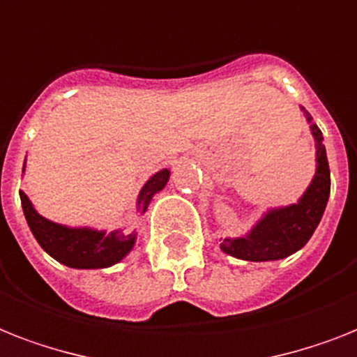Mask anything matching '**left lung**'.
<instances>
[{"instance_id":"1","label":"left lung","mask_w":357,"mask_h":357,"mask_svg":"<svg viewBox=\"0 0 357 357\" xmlns=\"http://www.w3.org/2000/svg\"><path fill=\"white\" fill-rule=\"evenodd\" d=\"M306 119L312 123L308 113ZM312 133L317 149V172L299 204L269 211L245 238H225L222 242L224 253L249 262H268L286 259L312 238L330 196V169L323 133L317 124H312Z\"/></svg>"}]
</instances>
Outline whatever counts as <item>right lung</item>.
Listing matches in <instances>:
<instances>
[{
    "instance_id": "add662e5",
    "label": "right lung",
    "mask_w": 357,
    "mask_h": 357,
    "mask_svg": "<svg viewBox=\"0 0 357 357\" xmlns=\"http://www.w3.org/2000/svg\"><path fill=\"white\" fill-rule=\"evenodd\" d=\"M169 176L170 172L165 169L146 181L137 202L143 213L149 207L153 194L167 185ZM20 198H22L23 214L36 242L42 245L43 251H47L63 266L77 269L108 268L123 260L135 244V234H123L121 231L102 233L91 229H69L53 224L34 211L33 204L22 190H20Z\"/></svg>"
}]
</instances>
